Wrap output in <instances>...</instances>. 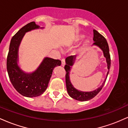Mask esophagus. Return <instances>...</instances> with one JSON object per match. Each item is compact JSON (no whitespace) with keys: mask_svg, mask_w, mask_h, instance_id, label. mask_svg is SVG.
Here are the masks:
<instances>
[{"mask_svg":"<svg viewBox=\"0 0 128 128\" xmlns=\"http://www.w3.org/2000/svg\"><path fill=\"white\" fill-rule=\"evenodd\" d=\"M65 64H66L65 59H64V58H62V59L61 60V65H62V66L64 67V66H65Z\"/></svg>","mask_w":128,"mask_h":128,"instance_id":"34e87169","label":"esophagus"}]
</instances>
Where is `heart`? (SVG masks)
I'll list each match as a JSON object with an SVG mask.
<instances>
[{
  "instance_id": "obj_1",
  "label": "heart",
  "mask_w": 128,
  "mask_h": 128,
  "mask_svg": "<svg viewBox=\"0 0 128 128\" xmlns=\"http://www.w3.org/2000/svg\"><path fill=\"white\" fill-rule=\"evenodd\" d=\"M84 37H85V36H84V35H82V34L78 35V36H75V38H74V42H74V43H75V44L79 43V42H80L82 40ZM88 44V41H86V42H85V44L87 45Z\"/></svg>"
}]
</instances>
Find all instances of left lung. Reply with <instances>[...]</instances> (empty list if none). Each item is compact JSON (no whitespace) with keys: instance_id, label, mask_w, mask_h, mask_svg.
Wrapping results in <instances>:
<instances>
[{"instance_id":"left-lung-1","label":"left lung","mask_w":128,"mask_h":128,"mask_svg":"<svg viewBox=\"0 0 128 128\" xmlns=\"http://www.w3.org/2000/svg\"><path fill=\"white\" fill-rule=\"evenodd\" d=\"M93 41L94 42L93 43V45L97 46L100 49L103 51L104 53V56L106 58L107 66H108V71L106 74V78H105V80L103 82L102 85L100 87L98 88V89L92 91L90 92H81L76 90L73 85L72 84L70 80V68H72V66L74 64V61L76 60V56L74 55L70 56H68L66 59V64L64 66L66 73V87H67V90L68 92V94L71 98L73 99H74L77 100L79 101H86L92 99L94 97H95L100 92V91L102 90V88L105 84V81H106L107 76H108V73H109L110 66H111V58H110V50H109V46H108V42L105 39V38L104 36H102L96 30H93Z\"/></svg>"}]
</instances>
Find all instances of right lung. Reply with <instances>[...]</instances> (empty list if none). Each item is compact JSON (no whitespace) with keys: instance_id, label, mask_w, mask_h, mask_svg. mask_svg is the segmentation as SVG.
Instances as JSON below:
<instances>
[{"instance_id":"add662e5","label":"right lung","mask_w":128,"mask_h":128,"mask_svg":"<svg viewBox=\"0 0 128 128\" xmlns=\"http://www.w3.org/2000/svg\"><path fill=\"white\" fill-rule=\"evenodd\" d=\"M38 28L40 26L34 22L22 28L12 36L7 56L6 68L11 83L19 93L28 98L42 94L48 87L54 68L61 64L59 60L46 57L38 68L31 73L24 72L19 67L17 61L20 42L26 32Z\"/></svg>"}]
</instances>
